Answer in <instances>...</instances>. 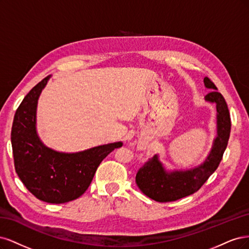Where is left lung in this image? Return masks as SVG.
<instances>
[{"label":"left lung","mask_w":249,"mask_h":249,"mask_svg":"<svg viewBox=\"0 0 249 249\" xmlns=\"http://www.w3.org/2000/svg\"><path fill=\"white\" fill-rule=\"evenodd\" d=\"M204 84L208 89L213 90L205 96V100L216 103L217 136L204 163L190 170L168 173L157 155L140 168L135 182L143 195L156 202H174L196 192L218 167L227 149L231 125L228 104L209 77L204 78Z\"/></svg>","instance_id":"obj_1"}]
</instances>
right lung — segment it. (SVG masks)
Masks as SVG:
<instances>
[{"mask_svg": "<svg viewBox=\"0 0 249 249\" xmlns=\"http://www.w3.org/2000/svg\"><path fill=\"white\" fill-rule=\"evenodd\" d=\"M50 77L38 83L19 104L11 143L15 171L23 185L40 200L63 204L84 195L102 160L123 143H107L77 153H61L44 146L36 131V109Z\"/></svg>", "mask_w": 249, "mask_h": 249, "instance_id": "add662e5", "label": "right lung"}]
</instances>
